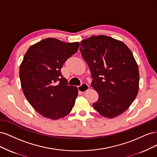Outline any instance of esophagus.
Here are the masks:
<instances>
[{"mask_svg":"<svg viewBox=\"0 0 157 157\" xmlns=\"http://www.w3.org/2000/svg\"><path fill=\"white\" fill-rule=\"evenodd\" d=\"M88 89H89V86L86 83H83L82 85L78 86V91L82 93H84L85 92H86L87 90H88Z\"/></svg>","mask_w":157,"mask_h":157,"instance_id":"34e87169","label":"esophagus"}]
</instances>
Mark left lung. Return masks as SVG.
<instances>
[{
    "mask_svg": "<svg viewBox=\"0 0 157 157\" xmlns=\"http://www.w3.org/2000/svg\"><path fill=\"white\" fill-rule=\"evenodd\" d=\"M80 50L98 93L93 107L104 117L113 118L126 111L139 90L138 66L128 47L105 35L92 36L80 42Z\"/></svg>",
    "mask_w": 157,
    "mask_h": 157,
    "instance_id": "left-lung-1",
    "label": "left lung"
}]
</instances>
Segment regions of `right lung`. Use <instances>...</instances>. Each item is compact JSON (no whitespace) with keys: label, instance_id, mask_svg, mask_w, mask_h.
<instances>
[{"label":"right lung","instance_id":"1","mask_svg":"<svg viewBox=\"0 0 157 157\" xmlns=\"http://www.w3.org/2000/svg\"><path fill=\"white\" fill-rule=\"evenodd\" d=\"M78 42L48 38L31 46L20 67L21 88L31 105L43 117L58 120L67 115L78 96L61 73L66 60L78 51Z\"/></svg>","mask_w":157,"mask_h":157}]
</instances>
